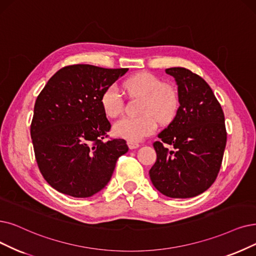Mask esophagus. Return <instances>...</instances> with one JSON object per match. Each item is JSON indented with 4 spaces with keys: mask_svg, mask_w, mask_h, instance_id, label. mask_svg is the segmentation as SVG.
<instances>
[{
    "mask_svg": "<svg viewBox=\"0 0 256 256\" xmlns=\"http://www.w3.org/2000/svg\"><path fill=\"white\" fill-rule=\"evenodd\" d=\"M127 144H128V147H129L130 149H136V148L140 147V144H138V142H136L128 140V142H127Z\"/></svg>",
    "mask_w": 256,
    "mask_h": 256,
    "instance_id": "esophagus-1",
    "label": "esophagus"
}]
</instances>
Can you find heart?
I'll list each match as a JSON object with an SVG mask.
<instances>
[{
	"label": "heart",
	"mask_w": 256,
	"mask_h": 256,
	"mask_svg": "<svg viewBox=\"0 0 256 256\" xmlns=\"http://www.w3.org/2000/svg\"><path fill=\"white\" fill-rule=\"evenodd\" d=\"M122 86L129 96H142L138 110L142 116L116 120L114 125L116 136L138 142L154 134L156 120L160 124H168L174 118L180 105L174 86L164 83L160 78L146 71L128 78ZM100 104L110 118L122 114L125 108V100L116 85H110L104 90Z\"/></svg>",
	"instance_id": "obj_1"
}]
</instances>
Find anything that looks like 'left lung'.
Wrapping results in <instances>:
<instances>
[{
	"label": "left lung",
	"instance_id": "1",
	"mask_svg": "<svg viewBox=\"0 0 256 256\" xmlns=\"http://www.w3.org/2000/svg\"><path fill=\"white\" fill-rule=\"evenodd\" d=\"M180 107L169 126L153 142L156 160L150 180L164 196L189 198L205 192L216 182L222 166L227 131L220 102L207 82L189 69L172 67ZM171 144L170 152L163 146Z\"/></svg>",
	"mask_w": 256,
	"mask_h": 256
}]
</instances>
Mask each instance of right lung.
<instances>
[{"mask_svg":"<svg viewBox=\"0 0 256 256\" xmlns=\"http://www.w3.org/2000/svg\"><path fill=\"white\" fill-rule=\"evenodd\" d=\"M128 68L65 66L36 98L30 134L38 167L49 185L74 198H89L111 178L126 140L109 138L100 104L104 90ZM107 139V141H104Z\"/></svg>","mask_w":256,"mask_h":256,"instance_id":"add662e5","label":"right lung"}]
</instances>
